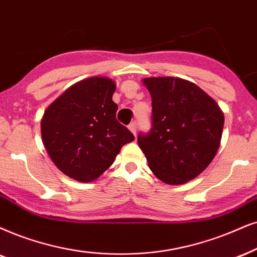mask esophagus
<instances>
[{
    "mask_svg": "<svg viewBox=\"0 0 257 257\" xmlns=\"http://www.w3.org/2000/svg\"><path fill=\"white\" fill-rule=\"evenodd\" d=\"M128 129L133 133V134L136 135V122H132L131 124L128 125Z\"/></svg>",
    "mask_w": 257,
    "mask_h": 257,
    "instance_id": "34e87169",
    "label": "esophagus"
}]
</instances>
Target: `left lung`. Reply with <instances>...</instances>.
I'll use <instances>...</instances> for the list:
<instances>
[{"mask_svg":"<svg viewBox=\"0 0 257 257\" xmlns=\"http://www.w3.org/2000/svg\"><path fill=\"white\" fill-rule=\"evenodd\" d=\"M152 97V131L138 144L155 177L181 185L209 166L220 145L224 113L218 103L190 80L142 79Z\"/></svg>","mask_w":257,"mask_h":257,"instance_id":"8db88e82","label":"left lung"}]
</instances>
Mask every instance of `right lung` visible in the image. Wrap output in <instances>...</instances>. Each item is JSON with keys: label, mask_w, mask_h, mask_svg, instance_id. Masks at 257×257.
<instances>
[{"label": "right lung", "mask_w": 257, "mask_h": 257, "mask_svg": "<svg viewBox=\"0 0 257 257\" xmlns=\"http://www.w3.org/2000/svg\"><path fill=\"white\" fill-rule=\"evenodd\" d=\"M115 90L111 78L90 77L71 85L45 110V149L58 170L71 179L96 180L111 166L123 146L134 141V135L116 119Z\"/></svg>", "instance_id": "obj_1"}]
</instances>
